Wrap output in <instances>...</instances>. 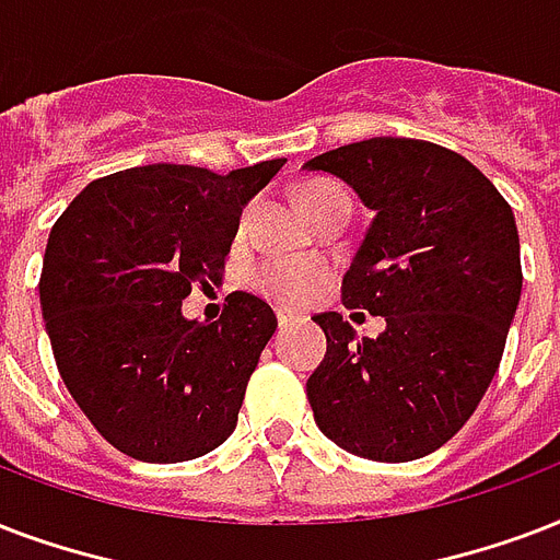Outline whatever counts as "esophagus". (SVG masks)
<instances>
[{
	"label": "esophagus",
	"instance_id": "1",
	"mask_svg": "<svg viewBox=\"0 0 560 560\" xmlns=\"http://www.w3.org/2000/svg\"><path fill=\"white\" fill-rule=\"evenodd\" d=\"M292 320H298V315H294V312L277 310V324H280V327H285V324H292Z\"/></svg>",
	"mask_w": 560,
	"mask_h": 560
}]
</instances>
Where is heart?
Listing matches in <instances>:
<instances>
[{
    "instance_id": "obj_1",
    "label": "heart",
    "mask_w": 560,
    "mask_h": 560,
    "mask_svg": "<svg viewBox=\"0 0 560 560\" xmlns=\"http://www.w3.org/2000/svg\"><path fill=\"white\" fill-rule=\"evenodd\" d=\"M336 198H348V192L339 184L329 180H315L303 189L301 201L303 210L315 212L324 203L336 201ZM250 207L240 212L236 219V236L248 231ZM327 280V268L320 266L318 259H262L254 271H250V285L257 289L262 298L280 303V306H303L320 292V285Z\"/></svg>"
}]
</instances>
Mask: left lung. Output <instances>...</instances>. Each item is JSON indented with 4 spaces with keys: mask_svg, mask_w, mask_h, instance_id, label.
<instances>
[{
    "mask_svg": "<svg viewBox=\"0 0 560 560\" xmlns=\"http://www.w3.org/2000/svg\"><path fill=\"white\" fill-rule=\"evenodd\" d=\"M303 168L348 180L374 221L341 280L376 339L320 312L327 357L306 380L324 435L371 462H415L465 427L500 368L523 268L509 201L456 151L374 137Z\"/></svg>",
    "mask_w": 560,
    "mask_h": 560,
    "instance_id": "left-lung-1",
    "label": "left lung"
}]
</instances>
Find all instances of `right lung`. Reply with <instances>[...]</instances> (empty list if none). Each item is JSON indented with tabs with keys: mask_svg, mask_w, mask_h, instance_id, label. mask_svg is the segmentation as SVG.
<instances>
[{
	"mask_svg": "<svg viewBox=\"0 0 560 560\" xmlns=\"http://www.w3.org/2000/svg\"><path fill=\"white\" fill-rule=\"evenodd\" d=\"M285 160L215 175L154 163L98 177L55 221L40 306L60 380L119 453L175 465L236 429L277 318L257 294H228L219 320L180 315L221 280L242 207Z\"/></svg>",
	"mask_w": 560,
	"mask_h": 560,
	"instance_id": "add662e5",
	"label": "right lung"
}]
</instances>
